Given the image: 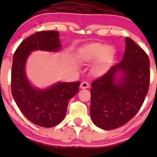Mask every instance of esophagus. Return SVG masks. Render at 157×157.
I'll return each mask as SVG.
<instances>
[{"mask_svg":"<svg viewBox=\"0 0 157 157\" xmlns=\"http://www.w3.org/2000/svg\"><path fill=\"white\" fill-rule=\"evenodd\" d=\"M90 87V84L87 83V82H83V83L80 84V88L81 89H87Z\"/></svg>","mask_w":157,"mask_h":157,"instance_id":"esophagus-1","label":"esophagus"}]
</instances>
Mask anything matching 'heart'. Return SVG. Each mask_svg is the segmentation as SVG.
<instances>
[{"mask_svg":"<svg viewBox=\"0 0 157 157\" xmlns=\"http://www.w3.org/2000/svg\"><path fill=\"white\" fill-rule=\"evenodd\" d=\"M116 55L113 45L100 42H92L80 48L79 58L83 64H92L91 74L94 77H102L106 74Z\"/></svg>","mask_w":157,"mask_h":157,"instance_id":"heart-1","label":"heart"}]
</instances>
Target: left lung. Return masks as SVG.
<instances>
[{
  "label": "left lung",
  "mask_w": 157,
  "mask_h": 157,
  "mask_svg": "<svg viewBox=\"0 0 157 157\" xmlns=\"http://www.w3.org/2000/svg\"><path fill=\"white\" fill-rule=\"evenodd\" d=\"M121 62L92 83L90 117L104 130L124 125L140 110L148 93L150 60L130 38Z\"/></svg>",
  "instance_id": "obj_1"
}]
</instances>
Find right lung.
<instances>
[{"label": "right lung", "instance_id": "obj_1", "mask_svg": "<svg viewBox=\"0 0 157 157\" xmlns=\"http://www.w3.org/2000/svg\"><path fill=\"white\" fill-rule=\"evenodd\" d=\"M61 44L58 31L37 32L20 43L13 58L11 92L25 117L36 125L51 128L64 118L70 99L79 91V81L58 82L50 87H35L28 80L26 63L32 52H57Z\"/></svg>", "mask_w": 157, "mask_h": 157}]
</instances>
